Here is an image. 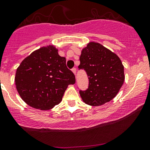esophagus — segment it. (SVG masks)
I'll list each match as a JSON object with an SVG mask.
<instances>
[{
  "mask_svg": "<svg viewBox=\"0 0 150 150\" xmlns=\"http://www.w3.org/2000/svg\"><path fill=\"white\" fill-rule=\"evenodd\" d=\"M72 71H73V73L76 75V69L73 68V69H72Z\"/></svg>",
  "mask_w": 150,
  "mask_h": 150,
  "instance_id": "esophagus-1",
  "label": "esophagus"
}]
</instances>
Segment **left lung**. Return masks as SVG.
Listing matches in <instances>:
<instances>
[{
    "label": "left lung",
    "instance_id": "8db88e82",
    "mask_svg": "<svg viewBox=\"0 0 150 150\" xmlns=\"http://www.w3.org/2000/svg\"><path fill=\"white\" fill-rule=\"evenodd\" d=\"M79 70L87 74V89L80 90L82 100L90 106H101L113 99L125 81L120 59L98 43L90 42L81 51Z\"/></svg>",
    "mask_w": 150,
    "mask_h": 150
}]
</instances>
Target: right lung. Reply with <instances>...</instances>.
<instances>
[{
    "label": "right lung",
    "instance_id": "obj_1",
    "mask_svg": "<svg viewBox=\"0 0 150 150\" xmlns=\"http://www.w3.org/2000/svg\"><path fill=\"white\" fill-rule=\"evenodd\" d=\"M66 62L53 46L40 48L25 58L17 69L15 77L21 99L28 105L41 110L59 104L67 86L76 81Z\"/></svg>",
    "mask_w": 150,
    "mask_h": 150
}]
</instances>
